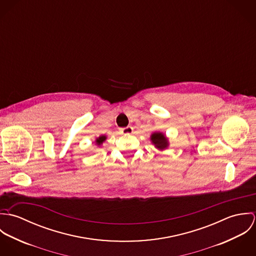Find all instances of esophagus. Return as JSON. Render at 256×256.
Returning <instances> with one entry per match:
<instances>
[{
  "mask_svg": "<svg viewBox=\"0 0 256 256\" xmlns=\"http://www.w3.org/2000/svg\"><path fill=\"white\" fill-rule=\"evenodd\" d=\"M133 130H134V129H133L132 126H127V127L121 129V133H122L123 135H130V134L133 133Z\"/></svg>",
  "mask_w": 256,
  "mask_h": 256,
  "instance_id": "esophagus-1",
  "label": "esophagus"
}]
</instances>
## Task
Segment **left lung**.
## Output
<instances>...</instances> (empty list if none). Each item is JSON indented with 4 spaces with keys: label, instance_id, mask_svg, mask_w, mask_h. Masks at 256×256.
<instances>
[{
    "label": "left lung",
    "instance_id": "left-lung-1",
    "mask_svg": "<svg viewBox=\"0 0 256 256\" xmlns=\"http://www.w3.org/2000/svg\"><path fill=\"white\" fill-rule=\"evenodd\" d=\"M150 141L154 145V146L158 150H164L168 146V138L160 132H156L152 133L150 136Z\"/></svg>",
    "mask_w": 256,
    "mask_h": 256
}]
</instances>
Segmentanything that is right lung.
I'll use <instances>...</instances> for the list:
<instances>
[{
  "label": "right lung",
  "instance_id": "obj_1",
  "mask_svg": "<svg viewBox=\"0 0 256 256\" xmlns=\"http://www.w3.org/2000/svg\"><path fill=\"white\" fill-rule=\"evenodd\" d=\"M106 140V136H100V137H98L96 140V145L98 146H100L104 141Z\"/></svg>",
  "mask_w": 256,
  "mask_h": 256
}]
</instances>
